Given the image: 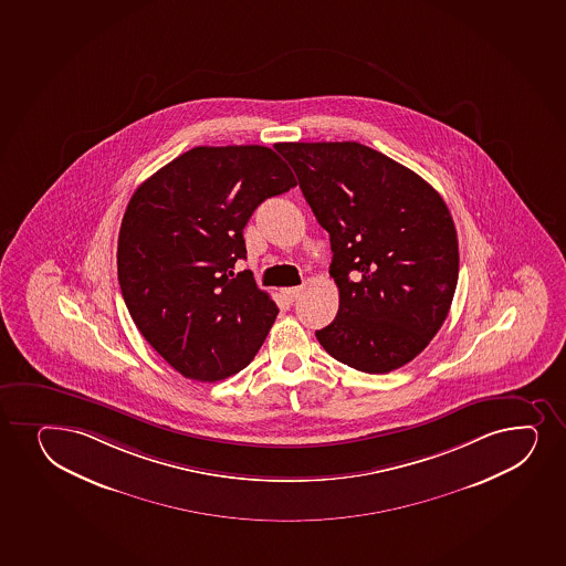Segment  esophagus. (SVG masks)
I'll return each mask as SVG.
<instances>
[{
    "label": "esophagus",
    "mask_w": 566,
    "mask_h": 566,
    "mask_svg": "<svg viewBox=\"0 0 566 566\" xmlns=\"http://www.w3.org/2000/svg\"><path fill=\"white\" fill-rule=\"evenodd\" d=\"M301 292H303V287L301 286L284 287V290H282V293H284V297H286L287 301H295V298H297L298 295H301Z\"/></svg>",
    "instance_id": "1"
}]
</instances>
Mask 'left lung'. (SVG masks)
<instances>
[{
    "label": "left lung",
    "instance_id": "left-lung-1",
    "mask_svg": "<svg viewBox=\"0 0 566 566\" xmlns=\"http://www.w3.org/2000/svg\"><path fill=\"white\" fill-rule=\"evenodd\" d=\"M329 233L338 312L316 338L352 369L386 375L439 333L459 276L455 226L423 178L354 143H279Z\"/></svg>",
    "mask_w": 566,
    "mask_h": 566
}]
</instances>
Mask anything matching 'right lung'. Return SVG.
I'll use <instances>...</instances> for the list:
<instances>
[{
	"label": "right lung",
	"instance_id": "1",
	"mask_svg": "<svg viewBox=\"0 0 566 566\" xmlns=\"http://www.w3.org/2000/svg\"><path fill=\"white\" fill-rule=\"evenodd\" d=\"M293 186L271 148L196 147L129 199L116 254L122 297L140 335L186 378L237 375L268 337L279 306L252 273L233 269L258 205Z\"/></svg>",
	"mask_w": 566,
	"mask_h": 566
}]
</instances>
